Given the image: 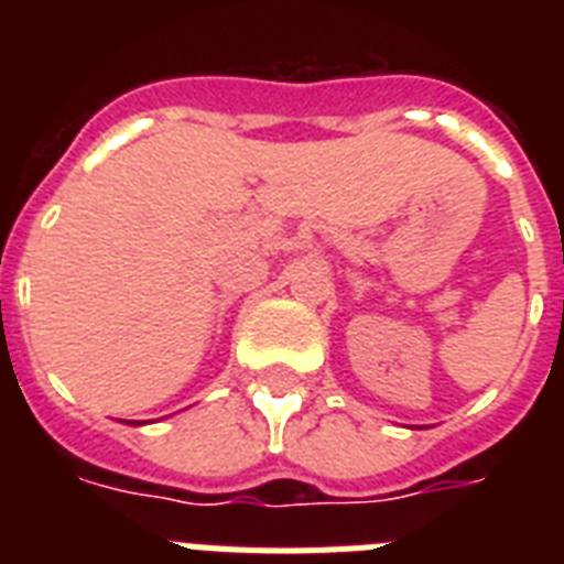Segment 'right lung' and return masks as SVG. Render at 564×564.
<instances>
[{"instance_id": "1", "label": "right lung", "mask_w": 564, "mask_h": 564, "mask_svg": "<svg viewBox=\"0 0 564 564\" xmlns=\"http://www.w3.org/2000/svg\"><path fill=\"white\" fill-rule=\"evenodd\" d=\"M128 424H134V421H128Z\"/></svg>"}]
</instances>
